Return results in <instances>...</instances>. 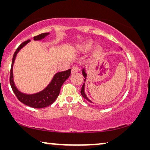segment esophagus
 <instances>
[{
  "instance_id": "obj_1",
  "label": "esophagus",
  "mask_w": 150,
  "mask_h": 150,
  "mask_svg": "<svg viewBox=\"0 0 150 150\" xmlns=\"http://www.w3.org/2000/svg\"><path fill=\"white\" fill-rule=\"evenodd\" d=\"M79 67L76 66V65H74V66L71 67V73L72 74L77 72V71H79Z\"/></svg>"
}]
</instances>
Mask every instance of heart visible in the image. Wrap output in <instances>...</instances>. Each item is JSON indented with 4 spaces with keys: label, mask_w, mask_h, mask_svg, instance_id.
I'll use <instances>...</instances> for the list:
<instances>
[{
    "label": "heart",
    "mask_w": 150,
    "mask_h": 150,
    "mask_svg": "<svg viewBox=\"0 0 150 150\" xmlns=\"http://www.w3.org/2000/svg\"><path fill=\"white\" fill-rule=\"evenodd\" d=\"M92 46H93V43H92L91 42H88L87 43H85L84 45H83L81 47V48L83 49V50L87 51V50H90V49L92 48ZM102 52H103V49H102L101 46H98L96 47L94 53H95V54H96V55H99L100 54H102Z\"/></svg>",
    "instance_id": "heart-1"
}]
</instances>
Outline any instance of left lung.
Here are the masks:
<instances>
[{"mask_svg": "<svg viewBox=\"0 0 150 150\" xmlns=\"http://www.w3.org/2000/svg\"><path fill=\"white\" fill-rule=\"evenodd\" d=\"M82 74H83V76H84V78H85V81H86V79H87V74H86V72H85V69H83V71H82ZM81 93L82 96H83V97L84 98H85V99L88 100V101L90 102H92L91 101V100L88 99L87 97V96H86V94H85V83H83V87H82V88H81Z\"/></svg>", "mask_w": 150, "mask_h": 150, "instance_id": "obj_1", "label": "left lung"}]
</instances>
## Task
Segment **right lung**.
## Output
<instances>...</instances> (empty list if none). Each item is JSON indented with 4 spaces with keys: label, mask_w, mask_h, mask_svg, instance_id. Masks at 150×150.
<instances>
[{
    "label": "right lung",
    "mask_w": 150,
    "mask_h": 150,
    "mask_svg": "<svg viewBox=\"0 0 150 150\" xmlns=\"http://www.w3.org/2000/svg\"><path fill=\"white\" fill-rule=\"evenodd\" d=\"M49 33H44L34 37V40H41L44 39L45 37L48 35ZM30 42L28 40L26 42L22 43L19 47L14 52L12 59V63L11 67V71H10V77L9 82L10 85H11V89L13 90V93L19 101L23 103L26 106H30V107L35 108H41L46 107L50 104H52L55 101L58 97L59 93H60L61 87L65 80L68 79L71 74V69H69L66 71H61V72H57L53 77V79L49 85L45 88L44 90L41 91L37 93L34 94H26L22 93L15 86L13 82V65L14 63V61L16 59V57L18 52Z\"/></svg>",
    "instance_id": "add662e5"
}]
</instances>
